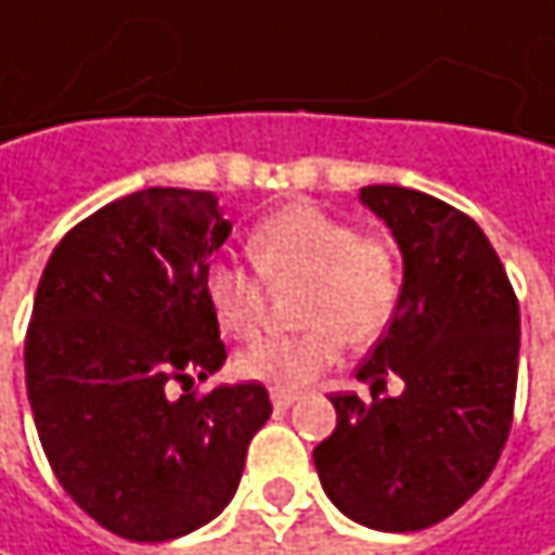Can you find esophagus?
Instances as JSON below:
<instances>
[{
	"label": "esophagus",
	"instance_id": "obj_1",
	"mask_svg": "<svg viewBox=\"0 0 555 555\" xmlns=\"http://www.w3.org/2000/svg\"><path fill=\"white\" fill-rule=\"evenodd\" d=\"M296 398H299V395L278 392V389H274V392H271V404H274L278 411H287V408H293V404H296Z\"/></svg>",
	"mask_w": 555,
	"mask_h": 555
}]
</instances>
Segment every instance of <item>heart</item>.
Segmentation results:
<instances>
[{
	"mask_svg": "<svg viewBox=\"0 0 555 555\" xmlns=\"http://www.w3.org/2000/svg\"><path fill=\"white\" fill-rule=\"evenodd\" d=\"M249 262H216L206 271V302L228 336H253L266 284H302V333L262 336L234 354V373L266 383L278 392H299L331 371L343 346H371L392 327L404 296V266L398 246L373 231H358L349 219L311 201H296L268 212L246 241Z\"/></svg>",
	"mask_w": 555,
	"mask_h": 555,
	"instance_id": "obj_1",
	"label": "heart"
}]
</instances>
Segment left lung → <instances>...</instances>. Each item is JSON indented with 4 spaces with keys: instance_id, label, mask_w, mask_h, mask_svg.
<instances>
[{
    "instance_id": "left-lung-1",
    "label": "left lung",
    "mask_w": 555,
    "mask_h": 555,
    "mask_svg": "<svg viewBox=\"0 0 555 555\" xmlns=\"http://www.w3.org/2000/svg\"><path fill=\"white\" fill-rule=\"evenodd\" d=\"M361 201L401 246L404 296L358 367L373 401L331 395L336 429L314 448V466L349 519L420 531L460 509L501 460L516 404L519 299L491 241L457 206L398 184H367ZM392 375L405 392L383 399Z\"/></svg>"
}]
</instances>
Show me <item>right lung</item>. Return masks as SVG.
Instances as JSON below:
<instances>
[{
	"mask_svg": "<svg viewBox=\"0 0 555 555\" xmlns=\"http://www.w3.org/2000/svg\"><path fill=\"white\" fill-rule=\"evenodd\" d=\"M228 234L212 191L144 188L74 224L36 287L24 367L42 451L126 541L216 519L271 416L262 383L191 392L228 358L203 289Z\"/></svg>",
	"mask_w": 555,
	"mask_h": 555,
	"instance_id": "1",
	"label": "right lung"
}]
</instances>
